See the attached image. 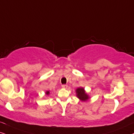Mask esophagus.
<instances>
[{"label": "esophagus", "mask_w": 134, "mask_h": 134, "mask_svg": "<svg viewBox=\"0 0 134 134\" xmlns=\"http://www.w3.org/2000/svg\"><path fill=\"white\" fill-rule=\"evenodd\" d=\"M67 87H68V85H62V87L64 88H67Z\"/></svg>", "instance_id": "34e87169"}]
</instances>
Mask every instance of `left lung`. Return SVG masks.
Here are the masks:
<instances>
[{"label":"left lung","mask_w":134,"mask_h":134,"mask_svg":"<svg viewBox=\"0 0 134 134\" xmlns=\"http://www.w3.org/2000/svg\"><path fill=\"white\" fill-rule=\"evenodd\" d=\"M76 93L77 97L82 101H87L89 97L88 94L86 93L85 90L83 88H79L76 90Z\"/></svg>","instance_id":"8db88e82"}]
</instances>
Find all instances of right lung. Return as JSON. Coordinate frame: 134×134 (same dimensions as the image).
<instances>
[{
	"mask_svg": "<svg viewBox=\"0 0 134 134\" xmlns=\"http://www.w3.org/2000/svg\"><path fill=\"white\" fill-rule=\"evenodd\" d=\"M49 93V91H47V92H46V94H48Z\"/></svg>",
	"mask_w": 134,
	"mask_h": 134,
	"instance_id": "right-lung-1",
	"label": "right lung"
}]
</instances>
